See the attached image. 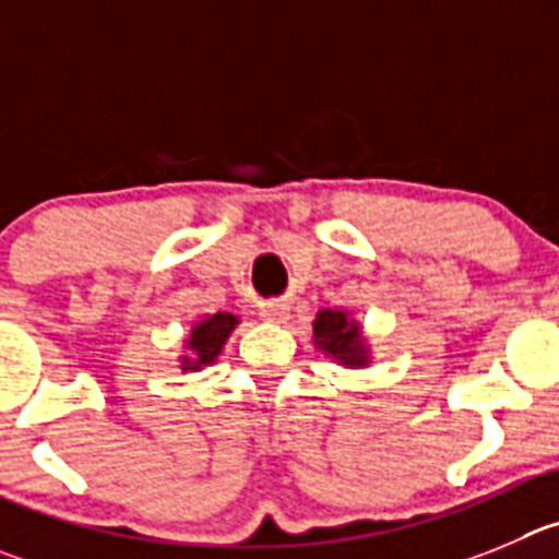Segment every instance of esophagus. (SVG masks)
I'll use <instances>...</instances> for the list:
<instances>
[{"label":"esophagus","instance_id":"1","mask_svg":"<svg viewBox=\"0 0 559 559\" xmlns=\"http://www.w3.org/2000/svg\"><path fill=\"white\" fill-rule=\"evenodd\" d=\"M262 317L267 322H284L286 317H289V309H286V306H264Z\"/></svg>","mask_w":559,"mask_h":559}]
</instances>
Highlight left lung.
I'll list each match as a JSON object with an SVG mask.
<instances>
[{
    "label": "left lung",
    "mask_w": 559,
    "mask_h": 559,
    "mask_svg": "<svg viewBox=\"0 0 559 559\" xmlns=\"http://www.w3.org/2000/svg\"><path fill=\"white\" fill-rule=\"evenodd\" d=\"M314 347L342 367H367L369 344L361 325L342 309H322L314 320Z\"/></svg>",
    "instance_id": "obj_1"
}]
</instances>
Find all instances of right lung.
Segmentation results:
<instances>
[{"label":"right lung","mask_w":559,"mask_h":559,"mask_svg":"<svg viewBox=\"0 0 559 559\" xmlns=\"http://www.w3.org/2000/svg\"><path fill=\"white\" fill-rule=\"evenodd\" d=\"M237 325L239 317L228 314V311H217V314L203 317L201 322H195L185 342V356H179L181 372H201L203 367L215 364L217 356L223 353V344L228 342Z\"/></svg>","instance_id":"obj_1"}]
</instances>
